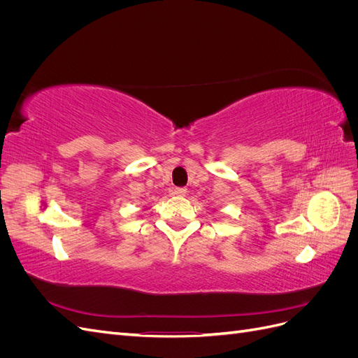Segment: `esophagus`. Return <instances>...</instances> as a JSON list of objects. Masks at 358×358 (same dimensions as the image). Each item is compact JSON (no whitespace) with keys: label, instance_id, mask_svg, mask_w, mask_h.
<instances>
[{"label":"esophagus","instance_id":"1","mask_svg":"<svg viewBox=\"0 0 358 358\" xmlns=\"http://www.w3.org/2000/svg\"><path fill=\"white\" fill-rule=\"evenodd\" d=\"M187 188H176L175 191H173V194H176V196H179V197H183V196H187Z\"/></svg>","mask_w":358,"mask_h":358}]
</instances>
